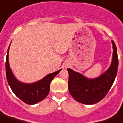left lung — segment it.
<instances>
[{"mask_svg":"<svg viewBox=\"0 0 123 123\" xmlns=\"http://www.w3.org/2000/svg\"><path fill=\"white\" fill-rule=\"evenodd\" d=\"M113 55L111 64L102 75L96 79H88L70 68H67L69 74L68 90L74 99L86 105H92L103 98L111 88L117 74L118 59L117 47L112 41Z\"/></svg>","mask_w":123,"mask_h":123,"instance_id":"1","label":"left lung"}]
</instances>
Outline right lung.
Returning a JSON list of instances; mask_svg holds the SVG:
<instances>
[{"label":"right lung","instance_id":"right-lung-1","mask_svg":"<svg viewBox=\"0 0 123 123\" xmlns=\"http://www.w3.org/2000/svg\"><path fill=\"white\" fill-rule=\"evenodd\" d=\"M9 49V48H8ZM6 74L8 83L17 97L24 103L34 105L44 99L50 91V85L54 77L59 72L58 70L48 74L43 79L31 84H26L18 81L12 73L8 62V50L6 59Z\"/></svg>","mask_w":123,"mask_h":123}]
</instances>
